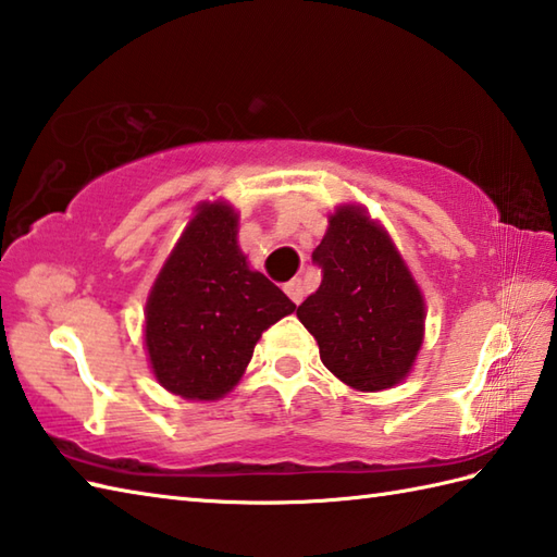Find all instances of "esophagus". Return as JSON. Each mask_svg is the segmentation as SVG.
I'll list each match as a JSON object with an SVG mask.
<instances>
[{"label": "esophagus", "instance_id": "esophagus-1", "mask_svg": "<svg viewBox=\"0 0 557 557\" xmlns=\"http://www.w3.org/2000/svg\"><path fill=\"white\" fill-rule=\"evenodd\" d=\"M285 292H287V297L294 301V304H301L304 301V282L297 277V280H292V282H287L285 285Z\"/></svg>", "mask_w": 557, "mask_h": 557}]
</instances>
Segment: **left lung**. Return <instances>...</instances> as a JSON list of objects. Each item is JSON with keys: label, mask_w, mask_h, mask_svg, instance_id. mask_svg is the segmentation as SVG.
Wrapping results in <instances>:
<instances>
[{"label": "left lung", "mask_w": 557, "mask_h": 557, "mask_svg": "<svg viewBox=\"0 0 557 557\" xmlns=\"http://www.w3.org/2000/svg\"><path fill=\"white\" fill-rule=\"evenodd\" d=\"M313 263L321 287L297 315L325 369L361 393L405 381L423 342L425 304L389 234L363 206H339Z\"/></svg>", "instance_id": "1"}]
</instances>
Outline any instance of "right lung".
I'll return each instance as SVG.
<instances>
[{"mask_svg": "<svg viewBox=\"0 0 557 557\" xmlns=\"http://www.w3.org/2000/svg\"><path fill=\"white\" fill-rule=\"evenodd\" d=\"M236 232L239 215L230 203H200L148 294L152 373L184 399L227 395L260 335L297 309L285 292L248 268Z\"/></svg>", "mask_w": 557, "mask_h": 557, "instance_id": "right-lung-1", "label": "right lung"}]
</instances>
